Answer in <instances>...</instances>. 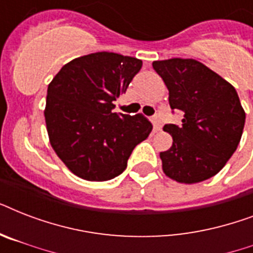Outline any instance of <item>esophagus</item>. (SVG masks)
Masks as SVG:
<instances>
[{"label": "esophagus", "mask_w": 253, "mask_h": 253, "mask_svg": "<svg viewBox=\"0 0 253 253\" xmlns=\"http://www.w3.org/2000/svg\"><path fill=\"white\" fill-rule=\"evenodd\" d=\"M152 123H154L155 130H156V131L162 130L163 123H162V118H160V115H159V114L155 115L154 118H152Z\"/></svg>", "instance_id": "esophagus-1"}]
</instances>
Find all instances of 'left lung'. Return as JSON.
Wrapping results in <instances>:
<instances>
[{
	"label": "left lung",
	"instance_id": "1",
	"mask_svg": "<svg viewBox=\"0 0 253 253\" xmlns=\"http://www.w3.org/2000/svg\"><path fill=\"white\" fill-rule=\"evenodd\" d=\"M166 83L172 110L184 113L181 126L166 125L172 147L160 152L163 170L181 184L215 176L238 148L246 113L235 87L194 59L152 63Z\"/></svg>",
	"mask_w": 253,
	"mask_h": 253
}]
</instances>
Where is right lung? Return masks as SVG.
I'll return each mask as SVG.
<instances>
[{"instance_id":"right-lung-1","label":"right lung","mask_w":253,"mask_h":253,"mask_svg":"<svg viewBox=\"0 0 253 253\" xmlns=\"http://www.w3.org/2000/svg\"><path fill=\"white\" fill-rule=\"evenodd\" d=\"M142 60L95 52L69 61L47 89L44 118L49 143L65 167L80 178L107 181L126 169L152 125L142 114L113 113Z\"/></svg>"}]
</instances>
